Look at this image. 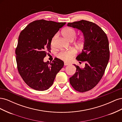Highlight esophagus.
Wrapping results in <instances>:
<instances>
[{
	"instance_id": "1",
	"label": "esophagus",
	"mask_w": 122,
	"mask_h": 122,
	"mask_svg": "<svg viewBox=\"0 0 122 122\" xmlns=\"http://www.w3.org/2000/svg\"><path fill=\"white\" fill-rule=\"evenodd\" d=\"M69 65V63H67V62H64V65H65V66H68V65Z\"/></svg>"
}]
</instances>
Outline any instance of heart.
I'll use <instances>...</instances> for the list:
<instances>
[{
    "label": "heart",
    "instance_id": "obj_1",
    "mask_svg": "<svg viewBox=\"0 0 122 122\" xmlns=\"http://www.w3.org/2000/svg\"><path fill=\"white\" fill-rule=\"evenodd\" d=\"M62 34L66 39H67L68 40L70 41H72L74 39L76 36V31L72 27H68L65 28L62 30ZM56 36L57 34L55 35L52 37V39H51V44L52 45L54 44L55 40L56 39ZM81 39H79L78 41V42L80 43L81 42ZM75 51L73 49L66 51H61L57 54V57L65 61H68L71 60L73 56L75 55Z\"/></svg>",
    "mask_w": 122,
    "mask_h": 122
}]
</instances>
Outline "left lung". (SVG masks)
Segmentation results:
<instances>
[{"instance_id":"1","label":"left lung","mask_w":122,"mask_h":122,"mask_svg":"<svg viewBox=\"0 0 122 122\" xmlns=\"http://www.w3.org/2000/svg\"><path fill=\"white\" fill-rule=\"evenodd\" d=\"M67 25L79 29L84 36L83 48L76 60L86 62L85 67L74 64L76 71L70 78L74 89L83 93L93 88L104 74L109 60L108 40L102 28L92 22L82 20Z\"/></svg>"}]
</instances>
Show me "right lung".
<instances>
[{
	"label": "right lung",
	"instance_id": "1",
	"mask_svg": "<svg viewBox=\"0 0 122 122\" xmlns=\"http://www.w3.org/2000/svg\"><path fill=\"white\" fill-rule=\"evenodd\" d=\"M66 22L39 20L32 22L21 31L15 50L17 69L27 86L43 91L52 86L57 73L64 67L59 58L44 62L51 50V40Z\"/></svg>",
	"mask_w": 122,
	"mask_h": 122
}]
</instances>
